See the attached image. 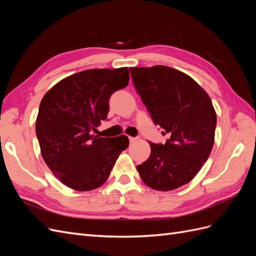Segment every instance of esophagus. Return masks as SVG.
<instances>
[{
	"label": "esophagus",
	"instance_id": "obj_1",
	"mask_svg": "<svg viewBox=\"0 0 256 256\" xmlns=\"http://www.w3.org/2000/svg\"><path fill=\"white\" fill-rule=\"evenodd\" d=\"M138 140V138H134V136H129V141L130 143H134Z\"/></svg>",
	"mask_w": 256,
	"mask_h": 256
}]
</instances>
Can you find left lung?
<instances>
[{
	"mask_svg": "<svg viewBox=\"0 0 256 256\" xmlns=\"http://www.w3.org/2000/svg\"><path fill=\"white\" fill-rule=\"evenodd\" d=\"M130 74L154 125L170 136L164 144L150 142V156L138 172L152 189L180 188L212 152L216 125L212 100L191 76L171 67H132Z\"/></svg>",
	"mask_w": 256,
	"mask_h": 256,
	"instance_id": "obj_1",
	"label": "left lung"
}]
</instances>
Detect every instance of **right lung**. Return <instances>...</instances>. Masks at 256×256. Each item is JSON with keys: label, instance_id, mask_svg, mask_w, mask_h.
I'll return each instance as SVG.
<instances>
[{"label": "right lung", "instance_id": "1", "mask_svg": "<svg viewBox=\"0 0 256 256\" xmlns=\"http://www.w3.org/2000/svg\"><path fill=\"white\" fill-rule=\"evenodd\" d=\"M128 82L127 67L88 69L60 80L44 96L36 136L44 162L67 187L90 191L102 186L128 147L125 134H92L106 118L111 95Z\"/></svg>", "mask_w": 256, "mask_h": 256}]
</instances>
